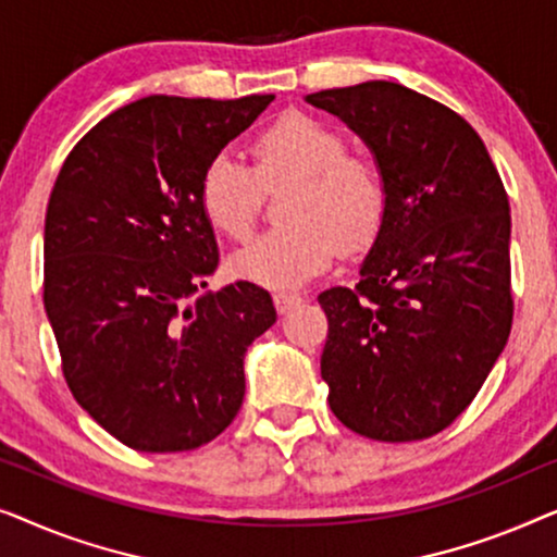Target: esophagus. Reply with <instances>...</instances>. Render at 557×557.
Instances as JSON below:
<instances>
[{"instance_id": "34e87169", "label": "esophagus", "mask_w": 557, "mask_h": 557, "mask_svg": "<svg viewBox=\"0 0 557 557\" xmlns=\"http://www.w3.org/2000/svg\"><path fill=\"white\" fill-rule=\"evenodd\" d=\"M273 304H276L278 314H286V311H292L294 307H299L301 296L294 294V292H278L276 296H273Z\"/></svg>"}]
</instances>
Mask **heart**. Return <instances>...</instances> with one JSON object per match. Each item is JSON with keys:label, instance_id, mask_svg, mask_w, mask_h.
<instances>
[{"label": "heart", "instance_id": "1", "mask_svg": "<svg viewBox=\"0 0 557 557\" xmlns=\"http://www.w3.org/2000/svg\"><path fill=\"white\" fill-rule=\"evenodd\" d=\"M253 166L220 151L205 166L200 205L210 225L246 240L261 215L263 187L294 185L286 227L263 233L233 256L235 276L265 288L307 284L342 250L357 253L377 238L387 210V180L372 157L352 154L345 134L307 113H286L256 136Z\"/></svg>", "mask_w": 557, "mask_h": 557}]
</instances>
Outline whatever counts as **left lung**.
<instances>
[{"label":"left lung","instance_id":"left-lung-1","mask_svg":"<svg viewBox=\"0 0 557 557\" xmlns=\"http://www.w3.org/2000/svg\"><path fill=\"white\" fill-rule=\"evenodd\" d=\"M368 144L387 210L360 281L319 294L332 413L360 436H436L476 398L512 330L509 200L479 134L400 83L307 96Z\"/></svg>","mask_w":557,"mask_h":557}]
</instances>
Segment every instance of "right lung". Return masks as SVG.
Returning <instances> with one entry per match:
<instances>
[{
    "mask_svg": "<svg viewBox=\"0 0 557 557\" xmlns=\"http://www.w3.org/2000/svg\"><path fill=\"white\" fill-rule=\"evenodd\" d=\"M271 101L147 96L98 121L60 166L45 311L73 398L134 451L220 436L243 406L246 349L276 322L250 281L202 294L218 269L202 172Z\"/></svg>",
    "mask_w": 557,
    "mask_h": 557,
    "instance_id": "1",
    "label": "right lung"
}]
</instances>
